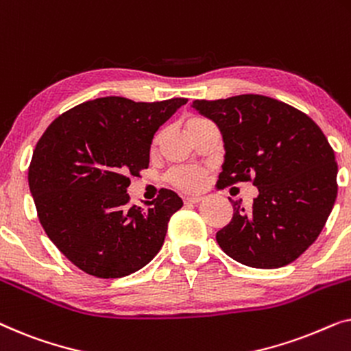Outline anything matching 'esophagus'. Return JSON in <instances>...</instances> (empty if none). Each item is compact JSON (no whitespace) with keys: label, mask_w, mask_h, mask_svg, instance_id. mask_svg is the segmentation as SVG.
<instances>
[{"label":"esophagus","mask_w":351,"mask_h":351,"mask_svg":"<svg viewBox=\"0 0 351 351\" xmlns=\"http://www.w3.org/2000/svg\"><path fill=\"white\" fill-rule=\"evenodd\" d=\"M201 199H203L201 196H185L184 203L185 204H196V203H199Z\"/></svg>","instance_id":"1"}]
</instances>
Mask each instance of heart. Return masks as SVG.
<instances>
[{
  "mask_svg": "<svg viewBox=\"0 0 351 351\" xmlns=\"http://www.w3.org/2000/svg\"><path fill=\"white\" fill-rule=\"evenodd\" d=\"M208 121V119L201 117H191L185 121V129L189 131L196 124ZM204 172L201 169H195V167H177V169H172L167 172V182L171 185H174L176 189L182 191H196L203 184Z\"/></svg>",
  "mask_w": 351,
  "mask_h": 351,
  "instance_id": "obj_1",
  "label": "heart"
}]
</instances>
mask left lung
Wrapping results in <instances>:
<instances>
[{
	"instance_id": "obj_1",
	"label": "left lung",
	"mask_w": 351,
	"mask_h": 351,
	"mask_svg": "<svg viewBox=\"0 0 351 351\" xmlns=\"http://www.w3.org/2000/svg\"><path fill=\"white\" fill-rule=\"evenodd\" d=\"M223 138L219 186L252 182V208L232 201L233 217L215 234L222 251L243 265L280 268L302 256L323 230L337 198V162L310 117L258 94L195 100Z\"/></svg>"
}]
</instances>
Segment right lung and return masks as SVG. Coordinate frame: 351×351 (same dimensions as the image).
<instances>
[{
  "label": "right lung",
  "instance_id": "1",
  "mask_svg": "<svg viewBox=\"0 0 351 351\" xmlns=\"http://www.w3.org/2000/svg\"><path fill=\"white\" fill-rule=\"evenodd\" d=\"M189 100L100 97L56 118L38 141L28 185L38 219L69 261L97 278H123L160 251L184 203L160 190L147 208L129 204V177L150 162L153 136Z\"/></svg>",
  "mask_w": 351,
  "mask_h": 351
}]
</instances>
